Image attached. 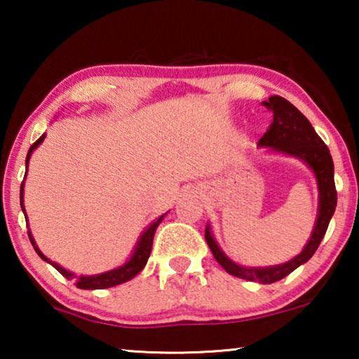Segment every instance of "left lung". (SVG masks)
<instances>
[{
    "label": "left lung",
    "instance_id": "1",
    "mask_svg": "<svg viewBox=\"0 0 359 359\" xmlns=\"http://www.w3.org/2000/svg\"><path fill=\"white\" fill-rule=\"evenodd\" d=\"M263 104L273 111V122L269 124L268 130L264 132V135L259 139L258 145L271 147L278 151L297 156V158L306 161L316 173L318 193H320V204H318V215L312 237L296 258L284 264L269 268H245L230 262L222 253V250L217 247L212 235H210L209 227H205V242H208L217 263L229 274L247 279V281L271 284L286 278L289 273H292L302 263L311 259L312 255L317 252L318 245H320L323 235L327 232L328 224H330L332 215L335 212L337 189L335 180H333V160L330 150L317 135V132L313 130L307 117L281 96H271Z\"/></svg>",
    "mask_w": 359,
    "mask_h": 359
}]
</instances>
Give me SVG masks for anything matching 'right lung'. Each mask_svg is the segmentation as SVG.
Segmentation results:
<instances>
[{"mask_svg":"<svg viewBox=\"0 0 359 359\" xmlns=\"http://www.w3.org/2000/svg\"><path fill=\"white\" fill-rule=\"evenodd\" d=\"M43 137H46V135L39 137V139L32 144L31 149H29L27 156H26V163H29V158H31L32 150L36 149L39 144H42ZM22 191H24V181H22V184H21V208L24 210ZM24 215H26V212H24ZM163 217H165V215H161V217L156 219L155 222L151 224L150 227L145 230L144 235H142L140 240H139V243H137L135 252H134V255H132V258L129 259V262H127L126 264H122L121 268L112 269V271H107V273H102V274H96V276H75V274H73V273L67 271V269H63L60 264L53 263L47 257H43L41 250L36 247V242H34L31 232H29V238H31V243L34 245V250H36V253L39 255V257H41L43 262L50 263L52 266L55 268L58 273L63 274V276H65L67 279H73V281H75V286L76 287H80V289H106V287L117 286V284H122V283L129 281V279H132V278L135 276V274H139L142 269H144V266L147 264V259H149L150 253H151V243H154L155 230L160 225L161 220H163Z\"/></svg>","mask_w":359,"mask_h":359,"instance_id":"obj_1","label":"right lung"}]
</instances>
